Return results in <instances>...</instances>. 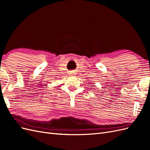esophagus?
Masks as SVG:
<instances>
[{"label": "esophagus", "instance_id": "1", "mask_svg": "<svg viewBox=\"0 0 150 150\" xmlns=\"http://www.w3.org/2000/svg\"><path fill=\"white\" fill-rule=\"evenodd\" d=\"M72 74H74V72H72Z\"/></svg>", "mask_w": 150, "mask_h": 150}]
</instances>
